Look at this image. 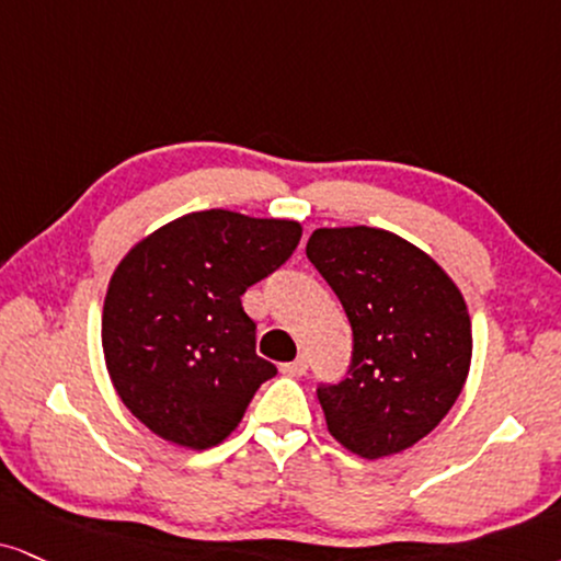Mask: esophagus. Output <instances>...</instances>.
<instances>
[{
  "instance_id": "esophagus-1",
  "label": "esophagus",
  "mask_w": 561,
  "mask_h": 561,
  "mask_svg": "<svg viewBox=\"0 0 561 561\" xmlns=\"http://www.w3.org/2000/svg\"><path fill=\"white\" fill-rule=\"evenodd\" d=\"M307 369H309V362L304 356H299L296 358V362H288V364H280V371L286 377H304L307 375Z\"/></svg>"
}]
</instances>
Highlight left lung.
Instances as JSON below:
<instances>
[{
    "label": "left lung",
    "mask_w": 561,
    "mask_h": 561,
    "mask_svg": "<svg viewBox=\"0 0 561 561\" xmlns=\"http://www.w3.org/2000/svg\"><path fill=\"white\" fill-rule=\"evenodd\" d=\"M307 257L354 330L348 375L317 387L328 432L366 460L403 453L447 416L466 385V299L426 252L382 228H317Z\"/></svg>",
    "instance_id": "left-lung-1"
}]
</instances>
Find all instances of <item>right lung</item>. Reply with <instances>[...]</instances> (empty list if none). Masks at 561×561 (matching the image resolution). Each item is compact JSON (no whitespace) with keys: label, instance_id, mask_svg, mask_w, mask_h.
<instances>
[{"label":"right lung","instance_id":"obj_1","mask_svg":"<svg viewBox=\"0 0 561 561\" xmlns=\"http://www.w3.org/2000/svg\"><path fill=\"white\" fill-rule=\"evenodd\" d=\"M296 220L199 210L145 237L116 265L101 341L122 403L179 447L220 445L275 366L241 307L299 247Z\"/></svg>","mask_w":561,"mask_h":561}]
</instances>
